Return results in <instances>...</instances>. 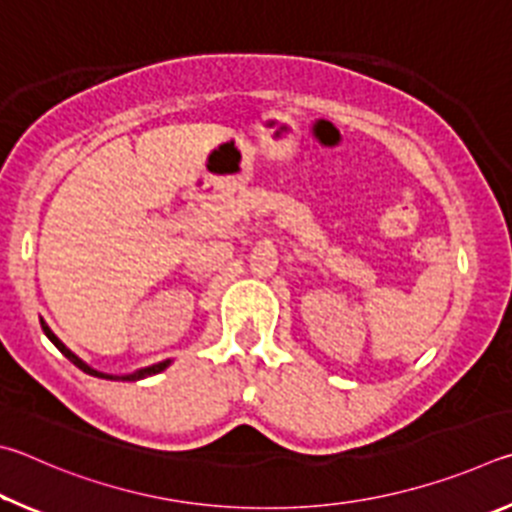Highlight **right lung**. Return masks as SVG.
<instances>
[{
    "label": "right lung",
    "mask_w": 512,
    "mask_h": 512,
    "mask_svg": "<svg viewBox=\"0 0 512 512\" xmlns=\"http://www.w3.org/2000/svg\"><path fill=\"white\" fill-rule=\"evenodd\" d=\"M40 324H42V330H44V335H47L53 344H56V348L58 351L67 357L69 362H74L80 371H85V373H89V375H94V378H105V380H141V378H148V375H155V373H159V371H164L166 366L170 364L168 360L166 362H159V364H152V366H148V369H141V371H137V373H132V375H107V373H101V371H94V369H89V366L83 362V360H78V357L69 351V348L60 342V339L51 333V328L44 324V321L40 319Z\"/></svg>",
    "instance_id": "obj_1"
}]
</instances>
